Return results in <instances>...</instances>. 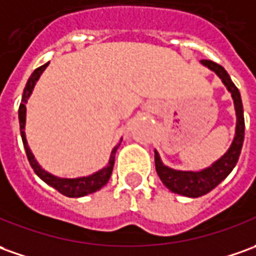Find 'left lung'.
I'll return each instance as SVG.
<instances>
[{
    "label": "left lung",
    "instance_id": "left-lung-1",
    "mask_svg": "<svg viewBox=\"0 0 256 256\" xmlns=\"http://www.w3.org/2000/svg\"><path fill=\"white\" fill-rule=\"evenodd\" d=\"M202 64L216 72L220 79L223 80V84L227 86L228 92L232 93V98H234V106H236V112H237V130H236V138L232 140L228 152L216 163H213V166L208 167L202 172H177V170L168 168L162 163L158 152H154L156 172H158L160 180L163 181V184L172 192H177L185 196H191V198H198V196H202L209 191H212L214 186H218L232 172L234 166L238 162L240 153H241L242 144H244V130H246L242 102H241V96H240L237 86L232 84L228 74L222 65L216 64L210 60H202Z\"/></svg>",
    "mask_w": 256,
    "mask_h": 256
}]
</instances>
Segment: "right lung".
I'll list each match as a JSON object with an SVG mask.
<instances>
[{
  "mask_svg": "<svg viewBox=\"0 0 256 256\" xmlns=\"http://www.w3.org/2000/svg\"><path fill=\"white\" fill-rule=\"evenodd\" d=\"M48 65L47 64L42 65V66H38L34 70V72L32 74L30 78H29V80H28V84L24 86V96H22V102H20V106H19V126H20V136H22V142H24V152H26V156H28V160H29V163H30L32 168L34 170L37 176L40 177V178L43 180L44 182H47L48 185H51L52 188H56L58 192H61L62 195L65 196H84V195H88V194H92V192L98 191L100 190L103 185L107 184V181L110 180L111 172H112V166H114V158H116V152H117V148L112 150L111 153V158L110 162H108V166L104 167L103 170H100V172H94V174H92L89 177H82V178H58V177H54V176H51L47 172H44L43 168L40 167V166L37 164V162L34 160V156L32 154L30 149H29V146H28V142H26V135H24V121H26V102H28V98L32 94V90H33V88H34V84H36L37 79L40 78L42 75V72L46 70V66Z\"/></svg>",
  "mask_w": 256,
  "mask_h": 256,
  "instance_id": "right-lung-1",
  "label": "right lung"
}]
</instances>
